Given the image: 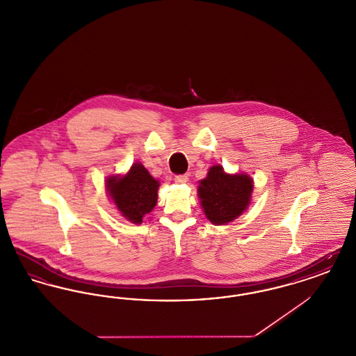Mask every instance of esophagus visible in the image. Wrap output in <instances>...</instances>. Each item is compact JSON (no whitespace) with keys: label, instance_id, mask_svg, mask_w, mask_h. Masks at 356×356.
Here are the masks:
<instances>
[{"label":"esophagus","instance_id":"34e87169","mask_svg":"<svg viewBox=\"0 0 356 356\" xmlns=\"http://www.w3.org/2000/svg\"><path fill=\"white\" fill-rule=\"evenodd\" d=\"M175 183L177 184H186L188 183V176L186 175H179L175 177Z\"/></svg>","mask_w":356,"mask_h":356}]
</instances>
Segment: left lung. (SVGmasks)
<instances>
[{"instance_id": "left-lung-1", "label": "left lung", "mask_w": 356, "mask_h": 356, "mask_svg": "<svg viewBox=\"0 0 356 356\" xmlns=\"http://www.w3.org/2000/svg\"><path fill=\"white\" fill-rule=\"evenodd\" d=\"M254 179L247 173H227L221 165H212L199 181L197 195L204 215L215 225L237 219L250 207Z\"/></svg>"}]
</instances>
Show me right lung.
I'll list each match as a JSON object with an SVG mask.
<instances>
[{
	"mask_svg": "<svg viewBox=\"0 0 356 356\" xmlns=\"http://www.w3.org/2000/svg\"><path fill=\"white\" fill-rule=\"evenodd\" d=\"M160 183L138 161L125 175H112L105 180L109 199L120 215L134 224H141L143 218L152 212L157 204Z\"/></svg>",
	"mask_w": 356,
	"mask_h": 356,
	"instance_id": "obj_1",
	"label": "right lung"
}]
</instances>
